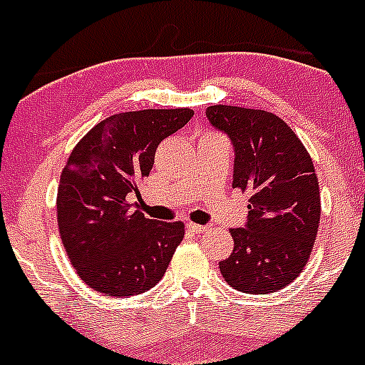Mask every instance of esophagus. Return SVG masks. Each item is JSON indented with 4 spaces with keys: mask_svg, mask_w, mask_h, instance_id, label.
Listing matches in <instances>:
<instances>
[{
    "mask_svg": "<svg viewBox=\"0 0 365 365\" xmlns=\"http://www.w3.org/2000/svg\"><path fill=\"white\" fill-rule=\"evenodd\" d=\"M187 228L190 230V232H194V233H197V235H203L205 232H207V226H203V225H196V222H189V225H187Z\"/></svg>",
    "mask_w": 365,
    "mask_h": 365,
    "instance_id": "34e87169",
    "label": "esophagus"
}]
</instances>
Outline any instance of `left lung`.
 <instances>
[{
  "instance_id": "left-lung-1",
  "label": "left lung",
  "mask_w": 365,
  "mask_h": 365,
  "mask_svg": "<svg viewBox=\"0 0 365 365\" xmlns=\"http://www.w3.org/2000/svg\"><path fill=\"white\" fill-rule=\"evenodd\" d=\"M207 118L235 148L233 189L250 194L246 228L230 230L233 251L219 262L228 285L247 294L280 291L309 262L321 217L314 162L272 112L214 105Z\"/></svg>"
}]
</instances>
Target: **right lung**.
<instances>
[{
    "label": "right lung",
    "mask_w": 365,
    "mask_h": 365,
    "mask_svg": "<svg viewBox=\"0 0 365 365\" xmlns=\"http://www.w3.org/2000/svg\"><path fill=\"white\" fill-rule=\"evenodd\" d=\"M192 115L190 108L121 112L71 151L56 194L58 232L78 277L94 291L135 296L164 277L185 226L148 219L128 196L140 194L158 144Z\"/></svg>",
    "instance_id": "add662e5"
}]
</instances>
